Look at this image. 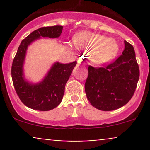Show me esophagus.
Returning a JSON list of instances; mask_svg holds the SVG:
<instances>
[{
    "label": "esophagus",
    "instance_id": "obj_1",
    "mask_svg": "<svg viewBox=\"0 0 150 150\" xmlns=\"http://www.w3.org/2000/svg\"><path fill=\"white\" fill-rule=\"evenodd\" d=\"M78 64L84 65H85V62H84V61H81V60H79V61H78Z\"/></svg>",
    "mask_w": 150,
    "mask_h": 150
}]
</instances>
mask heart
Instances as JSON below:
<instances>
[{
  "mask_svg": "<svg viewBox=\"0 0 150 150\" xmlns=\"http://www.w3.org/2000/svg\"><path fill=\"white\" fill-rule=\"evenodd\" d=\"M74 44L78 49L93 51L92 60L97 63H106L113 59L118 51V44L113 39L103 35L83 32L74 38Z\"/></svg>",
  "mask_w": 150,
  "mask_h": 150,
  "instance_id": "heart-1",
  "label": "heart"
}]
</instances>
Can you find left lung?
Returning <instances> with one entry per match:
<instances>
[{
	"label": "left lung",
	"mask_w": 150,
	"mask_h": 150,
	"mask_svg": "<svg viewBox=\"0 0 150 150\" xmlns=\"http://www.w3.org/2000/svg\"><path fill=\"white\" fill-rule=\"evenodd\" d=\"M125 49L115 61L101 67L89 65L85 89L94 107L104 111L122 107L131 99L137 87L140 69L133 46L124 41Z\"/></svg>",
	"instance_id": "8db88e82"
}]
</instances>
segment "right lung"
<instances>
[{
  "label": "right lung",
  "mask_w": 150,
  "mask_h": 150,
  "mask_svg": "<svg viewBox=\"0 0 150 150\" xmlns=\"http://www.w3.org/2000/svg\"><path fill=\"white\" fill-rule=\"evenodd\" d=\"M62 26L44 27L34 30L22 41L13 59L11 75L13 85L20 99L27 107L39 111H49L60 104L65 92V86L71 75L76 61L53 65L45 78L37 85L30 84L23 77V66L27 46L40 37L57 38L61 36Z\"/></svg>",
  "instance_id": "right-lung-1"
}]
</instances>
